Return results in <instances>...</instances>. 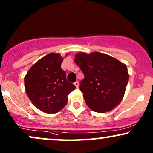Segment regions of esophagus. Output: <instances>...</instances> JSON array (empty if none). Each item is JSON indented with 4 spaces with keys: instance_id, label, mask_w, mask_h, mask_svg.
Returning <instances> with one entry per match:
<instances>
[{
    "instance_id": "1",
    "label": "esophagus",
    "mask_w": 153,
    "mask_h": 153,
    "mask_svg": "<svg viewBox=\"0 0 153 153\" xmlns=\"http://www.w3.org/2000/svg\"><path fill=\"white\" fill-rule=\"evenodd\" d=\"M74 85H75V88H79V82H78V81L75 82H74Z\"/></svg>"
}]
</instances>
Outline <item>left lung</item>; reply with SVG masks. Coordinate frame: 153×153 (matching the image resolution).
I'll list each match as a JSON object with an SVG mask.
<instances>
[{
  "mask_svg": "<svg viewBox=\"0 0 153 153\" xmlns=\"http://www.w3.org/2000/svg\"><path fill=\"white\" fill-rule=\"evenodd\" d=\"M74 60L84 74L80 90L87 105L101 113L115 108L123 100L129 80L126 65L98 52L79 53Z\"/></svg>",
  "mask_w": 153,
  "mask_h": 153,
  "instance_id": "left-lung-1",
  "label": "left lung"
}]
</instances>
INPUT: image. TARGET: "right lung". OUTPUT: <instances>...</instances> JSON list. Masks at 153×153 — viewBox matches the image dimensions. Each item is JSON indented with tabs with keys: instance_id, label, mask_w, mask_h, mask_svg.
<instances>
[{
	"instance_id": "add662e5",
	"label": "right lung",
	"mask_w": 153,
	"mask_h": 153,
	"mask_svg": "<svg viewBox=\"0 0 153 153\" xmlns=\"http://www.w3.org/2000/svg\"><path fill=\"white\" fill-rule=\"evenodd\" d=\"M62 58L50 53L38 60L24 78L25 89L31 102L45 113H56L67 104L68 95L75 86L66 79L61 68Z\"/></svg>"
}]
</instances>
